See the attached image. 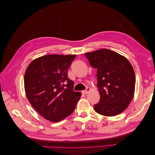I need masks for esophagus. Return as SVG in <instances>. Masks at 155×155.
<instances>
[{
  "instance_id": "1",
  "label": "esophagus",
  "mask_w": 155,
  "mask_h": 155,
  "mask_svg": "<svg viewBox=\"0 0 155 155\" xmlns=\"http://www.w3.org/2000/svg\"><path fill=\"white\" fill-rule=\"evenodd\" d=\"M90 91H91V88H90V87H87V89H86L85 90H84V91H82V94H89V92Z\"/></svg>"
}]
</instances>
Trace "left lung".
Segmentation results:
<instances>
[{
	"label": "left lung",
	"instance_id": "left-lung-1",
	"mask_svg": "<svg viewBox=\"0 0 155 155\" xmlns=\"http://www.w3.org/2000/svg\"><path fill=\"white\" fill-rule=\"evenodd\" d=\"M92 67L97 69V87L101 96L94 104L97 114L114 116L122 113L134 97L135 74L124 56L108 49L85 53Z\"/></svg>",
	"mask_w": 155,
	"mask_h": 155
}]
</instances>
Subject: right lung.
I'll list each match as a JSON object with an SVG mask.
<instances>
[{"label":"right lung","mask_w":155,"mask_h":155,"mask_svg":"<svg viewBox=\"0 0 155 155\" xmlns=\"http://www.w3.org/2000/svg\"><path fill=\"white\" fill-rule=\"evenodd\" d=\"M75 54H47L33 60L25 71L26 96L38 113L59 122L73 112L81 96L73 91L68 69Z\"/></svg>","instance_id":"add662e5"}]
</instances>
